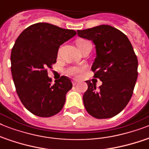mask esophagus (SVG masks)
I'll return each instance as SVG.
<instances>
[{"instance_id": "esophagus-1", "label": "esophagus", "mask_w": 149, "mask_h": 149, "mask_svg": "<svg viewBox=\"0 0 149 149\" xmlns=\"http://www.w3.org/2000/svg\"><path fill=\"white\" fill-rule=\"evenodd\" d=\"M77 83H78V81H77V79H73V80H72V85H73V86H75Z\"/></svg>"}]
</instances>
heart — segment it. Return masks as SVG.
I'll return each mask as SVG.
<instances>
[{
	"label": "heart",
	"instance_id": "heart-1",
	"mask_svg": "<svg viewBox=\"0 0 149 149\" xmlns=\"http://www.w3.org/2000/svg\"><path fill=\"white\" fill-rule=\"evenodd\" d=\"M87 42H88V41L84 40V39H79V40L77 41L76 44H77V47H79V46H81V45H83L84 44ZM79 72V69L77 67H73V66H72V67H69L67 70H66V73L69 75H71V76H77Z\"/></svg>",
	"mask_w": 149,
	"mask_h": 149
}]
</instances>
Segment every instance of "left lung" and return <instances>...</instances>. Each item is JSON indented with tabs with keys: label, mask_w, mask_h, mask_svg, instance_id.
Instances as JSON below:
<instances>
[{
	"label": "left lung",
	"mask_w": 149,
	"mask_h": 149,
	"mask_svg": "<svg viewBox=\"0 0 149 149\" xmlns=\"http://www.w3.org/2000/svg\"><path fill=\"white\" fill-rule=\"evenodd\" d=\"M79 37L94 43L97 56L91 70L102 81L97 90L90 80L84 93V107L93 118L114 117L128 104L138 78V58L129 39L120 30L102 24L78 30Z\"/></svg>",
	"instance_id": "8db88e82"
}]
</instances>
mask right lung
Instances as JSON below:
<instances>
[{
  "mask_svg": "<svg viewBox=\"0 0 149 149\" xmlns=\"http://www.w3.org/2000/svg\"><path fill=\"white\" fill-rule=\"evenodd\" d=\"M76 34L41 22L28 27L15 41L10 54L13 80L22 103L35 115L49 118L63 109L72 82L63 76L52 84L47 70L56 63L59 46Z\"/></svg>",
  "mask_w": 149,
  "mask_h": 149,
  "instance_id": "1",
  "label": "right lung"
}]
</instances>
